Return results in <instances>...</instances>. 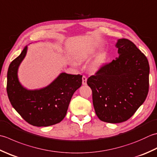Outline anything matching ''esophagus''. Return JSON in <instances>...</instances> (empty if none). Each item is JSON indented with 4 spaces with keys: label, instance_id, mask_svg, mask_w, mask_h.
Returning <instances> with one entry per match:
<instances>
[{
    "label": "esophagus",
    "instance_id": "1",
    "mask_svg": "<svg viewBox=\"0 0 157 157\" xmlns=\"http://www.w3.org/2000/svg\"><path fill=\"white\" fill-rule=\"evenodd\" d=\"M87 82V78L85 75L82 76V84L83 85H86Z\"/></svg>",
    "mask_w": 157,
    "mask_h": 157
}]
</instances>
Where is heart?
<instances>
[{"instance_id":"1","label":"heart","mask_w":157,"mask_h":157,"mask_svg":"<svg viewBox=\"0 0 157 157\" xmlns=\"http://www.w3.org/2000/svg\"><path fill=\"white\" fill-rule=\"evenodd\" d=\"M88 57V54H82L78 57V60L80 61H84ZM107 60V54L106 52H103L95 58L93 63L91 64L90 67V70L92 72L97 71L98 69H99L101 67H103L105 64Z\"/></svg>"}]
</instances>
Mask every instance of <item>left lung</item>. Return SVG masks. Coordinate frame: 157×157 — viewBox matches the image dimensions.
<instances>
[{
	"label": "left lung",
	"instance_id": "1",
	"mask_svg": "<svg viewBox=\"0 0 157 157\" xmlns=\"http://www.w3.org/2000/svg\"><path fill=\"white\" fill-rule=\"evenodd\" d=\"M119 57L88 78L97 116L109 123L129 119L145 101L149 89L148 59L133 42L116 43Z\"/></svg>",
	"mask_w": 157,
	"mask_h": 157
}]
</instances>
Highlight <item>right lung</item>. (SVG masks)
<instances>
[{"instance_id":"1","label":"right lung","mask_w":157,"mask_h":157,"mask_svg":"<svg viewBox=\"0 0 157 157\" xmlns=\"http://www.w3.org/2000/svg\"><path fill=\"white\" fill-rule=\"evenodd\" d=\"M26 52L27 46L9 67V99L21 118L30 124L48 127L59 123L65 117L73 93L82 86V75L62 73L48 86L39 90H27L17 78L18 67Z\"/></svg>"}]
</instances>
